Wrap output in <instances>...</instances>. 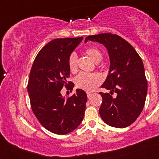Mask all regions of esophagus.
Wrapping results in <instances>:
<instances>
[{
  "instance_id": "1",
  "label": "esophagus",
  "mask_w": 159,
  "mask_h": 159,
  "mask_svg": "<svg viewBox=\"0 0 159 159\" xmlns=\"http://www.w3.org/2000/svg\"><path fill=\"white\" fill-rule=\"evenodd\" d=\"M87 95H88V98H90L91 95H92V93L88 92V93H87Z\"/></svg>"
}]
</instances>
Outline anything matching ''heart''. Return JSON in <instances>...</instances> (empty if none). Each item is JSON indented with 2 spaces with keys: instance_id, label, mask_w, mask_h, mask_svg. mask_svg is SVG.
<instances>
[{
  "instance_id": "b5f03b06",
  "label": "heart",
  "mask_w": 159,
  "mask_h": 159,
  "mask_svg": "<svg viewBox=\"0 0 159 159\" xmlns=\"http://www.w3.org/2000/svg\"><path fill=\"white\" fill-rule=\"evenodd\" d=\"M84 53L88 56L95 63H99L102 58L101 52L96 47H89L84 50ZM68 66L71 72L77 71V56L75 53H71L68 58ZM102 82V78L98 74L80 73L76 77L75 84L77 88L86 91H93Z\"/></svg>"
}]
</instances>
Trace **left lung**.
<instances>
[{
	"instance_id": "1",
	"label": "left lung",
	"mask_w": 159,
	"mask_h": 159,
	"mask_svg": "<svg viewBox=\"0 0 159 159\" xmlns=\"http://www.w3.org/2000/svg\"><path fill=\"white\" fill-rule=\"evenodd\" d=\"M95 41L108 50L109 72L101 88L110 93H99L103 98L99 113L107 125L125 128L140 116L146 99L148 82L140 56L127 41L117 34L103 33L87 37L84 42ZM116 92L117 97H112Z\"/></svg>"
}]
</instances>
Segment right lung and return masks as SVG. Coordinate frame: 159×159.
I'll return each instance as SVG.
<instances>
[{"instance_id": "1", "label": "right lung", "mask_w": 159, "mask_h": 159, "mask_svg": "<svg viewBox=\"0 0 159 159\" xmlns=\"http://www.w3.org/2000/svg\"><path fill=\"white\" fill-rule=\"evenodd\" d=\"M82 38L50 41L39 51L30 71L27 91L32 110L43 127L53 133L68 134L84 118L86 93L77 89L75 94L66 98L61 93L64 86L66 90H73L74 83L68 82V58Z\"/></svg>"}]
</instances>
